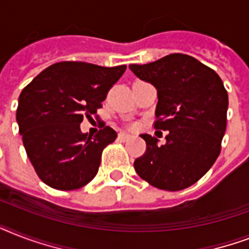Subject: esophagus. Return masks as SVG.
<instances>
[{
	"instance_id": "obj_1",
	"label": "esophagus",
	"mask_w": 249,
	"mask_h": 249,
	"mask_svg": "<svg viewBox=\"0 0 249 249\" xmlns=\"http://www.w3.org/2000/svg\"><path fill=\"white\" fill-rule=\"evenodd\" d=\"M119 138H120L121 141H128L132 138V136L130 134H128V133H124V132H120L119 133Z\"/></svg>"
}]
</instances>
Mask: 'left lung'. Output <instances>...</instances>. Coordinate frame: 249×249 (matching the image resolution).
Segmentation results:
<instances>
[{
	"label": "left lung",
	"mask_w": 249,
	"mask_h": 249,
	"mask_svg": "<svg viewBox=\"0 0 249 249\" xmlns=\"http://www.w3.org/2000/svg\"><path fill=\"white\" fill-rule=\"evenodd\" d=\"M158 90L154 126L168 130L165 144L142 134L146 152L134 168L142 179L166 191L194 185L214 164L226 130L229 97L220 76L186 54H169L147 64H130Z\"/></svg>",
	"instance_id": "left-lung-1"
}]
</instances>
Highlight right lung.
<instances>
[{"mask_svg":"<svg viewBox=\"0 0 249 249\" xmlns=\"http://www.w3.org/2000/svg\"><path fill=\"white\" fill-rule=\"evenodd\" d=\"M126 66L102 67L59 62L48 67L19 95L17 121L23 144L40 179L56 190L88 185L98 172L102 151L116 140L105 126L94 137L81 133L84 116L97 112Z\"/></svg>","mask_w":249,"mask_h":249,"instance_id":"obj_1","label":"right lung"}]
</instances>
